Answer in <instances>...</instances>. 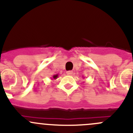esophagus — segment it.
Returning a JSON list of instances; mask_svg holds the SVG:
<instances>
[{
	"instance_id": "obj_1",
	"label": "esophagus",
	"mask_w": 133,
	"mask_h": 133,
	"mask_svg": "<svg viewBox=\"0 0 133 133\" xmlns=\"http://www.w3.org/2000/svg\"><path fill=\"white\" fill-rule=\"evenodd\" d=\"M66 73H67V75H71L73 74V71H68L66 72Z\"/></svg>"
}]
</instances>
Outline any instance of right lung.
Returning <instances> with one entry per match:
<instances>
[{
	"mask_svg": "<svg viewBox=\"0 0 133 133\" xmlns=\"http://www.w3.org/2000/svg\"><path fill=\"white\" fill-rule=\"evenodd\" d=\"M58 75H53V78H54V79H56V78H57V77H58Z\"/></svg>",
	"mask_w": 133,
	"mask_h": 133,
	"instance_id": "add662e5",
	"label": "right lung"
}]
</instances>
